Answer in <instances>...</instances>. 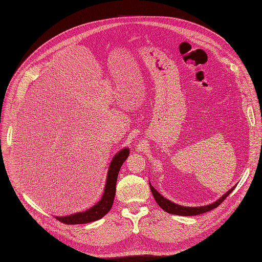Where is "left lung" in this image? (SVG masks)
I'll return each instance as SVG.
<instances>
[{
	"instance_id": "1",
	"label": "left lung",
	"mask_w": 262,
	"mask_h": 262,
	"mask_svg": "<svg viewBox=\"0 0 262 262\" xmlns=\"http://www.w3.org/2000/svg\"><path fill=\"white\" fill-rule=\"evenodd\" d=\"M237 185L233 186L230 190H228L225 194H223L221 198H220L219 200H216L215 202H213L212 204H209V205H205V206H200V207H186V206H182V205H178L176 203H173L171 202L170 200L163 198L159 192L150 185L149 183V188H150V191H152L153 193V196L155 199V201L157 202V204L160 206V208H162L164 211L168 212V213H172V214H177V215H198V214H201V213H204V212H207V211H210L212 209H214L215 207H217V206L221 204L230 193L232 192V190L236 188Z\"/></svg>"
}]
</instances>
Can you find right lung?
Masks as SVG:
<instances>
[{
	"label": "right lung",
	"instance_id": "1",
	"mask_svg": "<svg viewBox=\"0 0 262 262\" xmlns=\"http://www.w3.org/2000/svg\"><path fill=\"white\" fill-rule=\"evenodd\" d=\"M128 155H129V148L124 147L120 149L119 152L114 156L113 160L110 161L103 195L101 200L94 206H92V207H90L85 211L76 212L66 216H55V217L64 224H87L90 222L98 221V220L102 219L105 214H107L109 210L112 209L113 204H114L119 171L122 167L123 162L127 159Z\"/></svg>",
	"mask_w": 262,
	"mask_h": 262
}]
</instances>
